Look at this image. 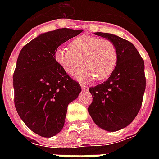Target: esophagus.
Returning <instances> with one entry per match:
<instances>
[{"label": "esophagus", "mask_w": 159, "mask_h": 159, "mask_svg": "<svg viewBox=\"0 0 159 159\" xmlns=\"http://www.w3.org/2000/svg\"><path fill=\"white\" fill-rule=\"evenodd\" d=\"M81 87H82V89H83V90H84V91H88V87L86 86V85H83V84H81Z\"/></svg>", "instance_id": "1"}]
</instances>
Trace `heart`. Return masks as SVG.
I'll return each mask as SVG.
<instances>
[{"instance_id":"1","label":"heart","mask_w":159,"mask_h":159,"mask_svg":"<svg viewBox=\"0 0 159 159\" xmlns=\"http://www.w3.org/2000/svg\"><path fill=\"white\" fill-rule=\"evenodd\" d=\"M55 59L63 70L72 74L81 65L83 69L76 75L82 81L104 80L112 73L117 61V48L109 39L83 35L70 43V48H61L56 50Z\"/></svg>"}]
</instances>
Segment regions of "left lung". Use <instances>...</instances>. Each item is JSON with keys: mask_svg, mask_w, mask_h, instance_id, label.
<instances>
[{"mask_svg": "<svg viewBox=\"0 0 159 159\" xmlns=\"http://www.w3.org/2000/svg\"><path fill=\"white\" fill-rule=\"evenodd\" d=\"M94 34L113 42L117 61L106 82L89 88L93 101L88 111L95 124L114 132L132 123L140 111L146 89L145 65L130 42L109 33Z\"/></svg>", "mask_w": 159, "mask_h": 159, "instance_id": "obj_1", "label": "left lung"}]
</instances>
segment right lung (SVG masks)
Wrapping results in <instances>:
<instances>
[{"instance_id": "1", "label": "right lung", "mask_w": 159, "mask_h": 159, "mask_svg": "<svg viewBox=\"0 0 159 159\" xmlns=\"http://www.w3.org/2000/svg\"><path fill=\"white\" fill-rule=\"evenodd\" d=\"M82 31L62 28L43 33L19 52L13 73L14 105L26 126L42 137L61 131L68 105L82 90L54 57L59 46Z\"/></svg>"}]
</instances>
